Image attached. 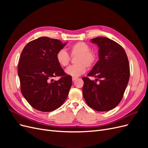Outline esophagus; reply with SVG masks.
<instances>
[{"label": "esophagus", "mask_w": 148, "mask_h": 148, "mask_svg": "<svg viewBox=\"0 0 148 148\" xmlns=\"http://www.w3.org/2000/svg\"><path fill=\"white\" fill-rule=\"evenodd\" d=\"M77 78H77V77H73V78H72V80L74 82V81H75V80L77 79Z\"/></svg>", "instance_id": "34e87169"}]
</instances>
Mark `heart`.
I'll return each instance as SVG.
<instances>
[{
  "label": "heart",
  "instance_id": "b5f03b06",
  "mask_svg": "<svg viewBox=\"0 0 148 148\" xmlns=\"http://www.w3.org/2000/svg\"><path fill=\"white\" fill-rule=\"evenodd\" d=\"M71 56H78L76 59V65L69 66L65 73L73 77H79L86 72L87 66L90 68L96 64L97 56L96 52L91 51V47L87 43L79 41L71 45L69 49ZM71 57L64 49H60L56 53V60L61 66L69 65Z\"/></svg>",
  "mask_w": 148,
  "mask_h": 148
}]
</instances>
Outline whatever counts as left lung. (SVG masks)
<instances>
[{
    "label": "left lung",
    "instance_id": "8db88e82",
    "mask_svg": "<svg viewBox=\"0 0 148 148\" xmlns=\"http://www.w3.org/2000/svg\"><path fill=\"white\" fill-rule=\"evenodd\" d=\"M99 47V61L82 78L83 95L87 104L99 112L109 111L122 99L130 78L128 57L120 44L109 38L97 37L91 41ZM100 79L97 84L88 78ZM98 80V79H97Z\"/></svg>",
    "mask_w": 148,
    "mask_h": 148
}]
</instances>
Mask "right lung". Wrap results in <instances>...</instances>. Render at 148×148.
I'll use <instances>...</instances> for the list:
<instances>
[{
  "label": "right lung",
  "instance_id": "right-lung-1",
  "mask_svg": "<svg viewBox=\"0 0 148 148\" xmlns=\"http://www.w3.org/2000/svg\"><path fill=\"white\" fill-rule=\"evenodd\" d=\"M66 43L41 37L28 42L21 52L18 74L22 95L33 108L51 112L66 100L72 78L56 60V53ZM60 76L57 81L52 78Z\"/></svg>",
  "mask_w": 148,
  "mask_h": 148
}]
</instances>
